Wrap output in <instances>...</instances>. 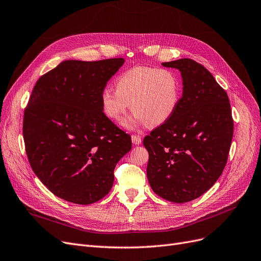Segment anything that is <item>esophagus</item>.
<instances>
[{
	"label": "esophagus",
	"instance_id": "1",
	"mask_svg": "<svg viewBox=\"0 0 261 261\" xmlns=\"http://www.w3.org/2000/svg\"><path fill=\"white\" fill-rule=\"evenodd\" d=\"M131 140H132V143L134 144V145H140V144L142 143L141 137L137 136V134H132V136H131Z\"/></svg>",
	"mask_w": 261,
	"mask_h": 261
}]
</instances>
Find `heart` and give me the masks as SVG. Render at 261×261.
<instances>
[{
	"mask_svg": "<svg viewBox=\"0 0 261 261\" xmlns=\"http://www.w3.org/2000/svg\"><path fill=\"white\" fill-rule=\"evenodd\" d=\"M180 93L181 83L176 72L138 65L118 76L115 90L103 89L100 100L104 115L114 122L122 121L131 104L134 120L155 127L175 113Z\"/></svg>",
	"mask_w": 261,
	"mask_h": 261,
	"instance_id": "1",
	"label": "heart"
}]
</instances>
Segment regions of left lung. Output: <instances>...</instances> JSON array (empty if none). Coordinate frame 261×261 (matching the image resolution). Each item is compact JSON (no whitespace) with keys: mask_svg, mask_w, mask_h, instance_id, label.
Segmentation results:
<instances>
[{"mask_svg":"<svg viewBox=\"0 0 261 261\" xmlns=\"http://www.w3.org/2000/svg\"><path fill=\"white\" fill-rule=\"evenodd\" d=\"M162 65L177 69L184 87L172 117L144 138L147 178L161 198L185 203L203 195L223 173L233 119L227 92L203 65L188 58Z\"/></svg>","mask_w":261,"mask_h":261,"instance_id":"1","label":"left lung"}]
</instances>
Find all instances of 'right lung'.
Instances as JSON below:
<instances>
[{"mask_svg": "<svg viewBox=\"0 0 261 261\" xmlns=\"http://www.w3.org/2000/svg\"><path fill=\"white\" fill-rule=\"evenodd\" d=\"M122 58L66 60L41 76L23 115L25 152L53 194L91 204L109 194L131 137L104 115L100 95Z\"/></svg>", "mask_w": 261, "mask_h": 261, "instance_id": "1", "label": "right lung"}]
</instances>
